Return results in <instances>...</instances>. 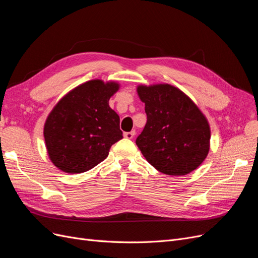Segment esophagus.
Instances as JSON below:
<instances>
[{
	"label": "esophagus",
	"instance_id": "obj_1",
	"mask_svg": "<svg viewBox=\"0 0 258 258\" xmlns=\"http://www.w3.org/2000/svg\"><path fill=\"white\" fill-rule=\"evenodd\" d=\"M135 136V131H132V132H126L124 133V137L127 138V139H132L133 137Z\"/></svg>",
	"mask_w": 258,
	"mask_h": 258
}]
</instances>
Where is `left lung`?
Segmentation results:
<instances>
[{
    "label": "left lung",
    "instance_id": "obj_1",
    "mask_svg": "<svg viewBox=\"0 0 258 258\" xmlns=\"http://www.w3.org/2000/svg\"><path fill=\"white\" fill-rule=\"evenodd\" d=\"M147 123L136 139L155 169L168 176L195 170L210 149V126L204 113L181 90L167 84L138 86Z\"/></svg>",
    "mask_w": 258,
    "mask_h": 258
}]
</instances>
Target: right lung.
I'll list each match as a JSON object with an SVG mask.
<instances>
[{"mask_svg": "<svg viewBox=\"0 0 258 258\" xmlns=\"http://www.w3.org/2000/svg\"><path fill=\"white\" fill-rule=\"evenodd\" d=\"M114 81L85 82L62 97L44 127L51 162L68 173H81L103 162L110 147L123 138L120 118L109 107L119 90Z\"/></svg>", "mask_w": 258, "mask_h": 258, "instance_id": "1", "label": "right lung"}]
</instances>
